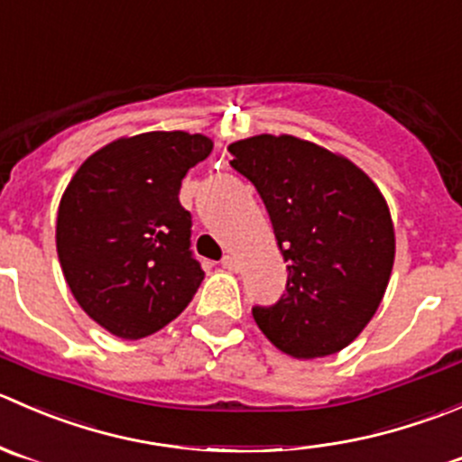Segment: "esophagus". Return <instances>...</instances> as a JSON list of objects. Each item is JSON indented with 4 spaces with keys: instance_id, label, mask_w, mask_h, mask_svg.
Segmentation results:
<instances>
[{
    "instance_id": "obj_1",
    "label": "esophagus",
    "mask_w": 462,
    "mask_h": 462,
    "mask_svg": "<svg viewBox=\"0 0 462 462\" xmlns=\"http://www.w3.org/2000/svg\"><path fill=\"white\" fill-rule=\"evenodd\" d=\"M222 267L229 269V272H237V260H236V255L226 254L225 258H222Z\"/></svg>"
}]
</instances>
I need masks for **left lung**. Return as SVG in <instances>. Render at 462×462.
Returning a JSON list of instances; mask_svg holds the SVG:
<instances>
[{"instance_id":"left-lung-1","label":"left lung","mask_w":462,"mask_h":462,"mask_svg":"<svg viewBox=\"0 0 462 462\" xmlns=\"http://www.w3.org/2000/svg\"><path fill=\"white\" fill-rule=\"evenodd\" d=\"M231 166L255 186L272 220L287 287L255 323L294 359L353 344L380 308L395 260V229L375 181L344 154L291 134L229 145Z\"/></svg>"}]
</instances>
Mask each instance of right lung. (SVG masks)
<instances>
[{
  "label": "right lung",
  "instance_id": "right-lung-1",
  "mask_svg": "<svg viewBox=\"0 0 462 462\" xmlns=\"http://www.w3.org/2000/svg\"><path fill=\"white\" fill-rule=\"evenodd\" d=\"M211 150L208 136L181 130L121 136L67 184L56 222L62 273L87 317L114 337L162 330L204 281L180 189Z\"/></svg>",
  "mask_w": 462,
  "mask_h": 462
}]
</instances>
